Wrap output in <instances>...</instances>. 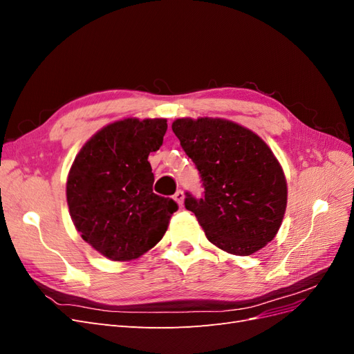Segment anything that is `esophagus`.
Returning <instances> with one entry per match:
<instances>
[{
  "label": "esophagus",
  "instance_id": "1",
  "mask_svg": "<svg viewBox=\"0 0 354 354\" xmlns=\"http://www.w3.org/2000/svg\"><path fill=\"white\" fill-rule=\"evenodd\" d=\"M173 198H174V201L178 203V205H183V201H185V194H183V190H177L176 194L173 195Z\"/></svg>",
  "mask_w": 354,
  "mask_h": 354
}]
</instances>
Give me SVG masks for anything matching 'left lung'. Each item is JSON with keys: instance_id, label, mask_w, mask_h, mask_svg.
Wrapping results in <instances>:
<instances>
[{"instance_id": "left-lung-1", "label": "left lung", "mask_w": 354, "mask_h": 354, "mask_svg": "<svg viewBox=\"0 0 354 354\" xmlns=\"http://www.w3.org/2000/svg\"><path fill=\"white\" fill-rule=\"evenodd\" d=\"M173 131L196 165L203 198L189 192L185 207L211 243L251 255L279 230L286 209V180L270 147L248 128L220 118H180Z\"/></svg>"}]
</instances>
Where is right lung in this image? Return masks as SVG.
Instances as JSON below:
<instances>
[{
    "instance_id": "1",
    "label": "right lung",
    "mask_w": 354,
    "mask_h": 354,
    "mask_svg": "<svg viewBox=\"0 0 354 354\" xmlns=\"http://www.w3.org/2000/svg\"><path fill=\"white\" fill-rule=\"evenodd\" d=\"M167 120L106 125L82 146L71 167L66 198L81 238L106 259H138L162 239L178 209L153 194L149 153L162 146Z\"/></svg>"
}]
</instances>
